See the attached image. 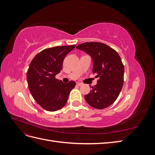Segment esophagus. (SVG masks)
I'll return each instance as SVG.
<instances>
[{"label":"esophagus","mask_w":155,"mask_h":155,"mask_svg":"<svg viewBox=\"0 0 155 155\" xmlns=\"http://www.w3.org/2000/svg\"><path fill=\"white\" fill-rule=\"evenodd\" d=\"M76 84L78 86H82L83 85V84L81 83H79V82H78Z\"/></svg>","instance_id":"obj_1"}]
</instances>
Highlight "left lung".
<instances>
[{"label": "left lung", "instance_id": "obj_1", "mask_svg": "<svg viewBox=\"0 0 155 155\" xmlns=\"http://www.w3.org/2000/svg\"><path fill=\"white\" fill-rule=\"evenodd\" d=\"M76 48L91 56L92 72L100 78L85 96L86 101L97 109L108 107L116 101L123 87L124 67L120 55L110 46L97 42L82 43Z\"/></svg>", "mask_w": 155, "mask_h": 155}]
</instances>
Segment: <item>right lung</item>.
I'll return each instance as SVG.
<instances>
[{"mask_svg": "<svg viewBox=\"0 0 155 155\" xmlns=\"http://www.w3.org/2000/svg\"><path fill=\"white\" fill-rule=\"evenodd\" d=\"M76 45L55 46L43 50L32 59L26 74L28 85L31 96L41 107L53 112L67 104L70 92L76 82L64 83L55 79L62 70L65 56Z\"/></svg>", "mask_w": 155, "mask_h": 155, "instance_id": "1", "label": "right lung"}]
</instances>
